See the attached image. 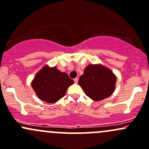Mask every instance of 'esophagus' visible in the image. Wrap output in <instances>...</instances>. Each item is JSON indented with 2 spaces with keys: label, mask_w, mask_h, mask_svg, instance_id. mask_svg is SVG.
<instances>
[{
  "label": "esophagus",
  "mask_w": 149,
  "mask_h": 149,
  "mask_svg": "<svg viewBox=\"0 0 149 149\" xmlns=\"http://www.w3.org/2000/svg\"><path fill=\"white\" fill-rule=\"evenodd\" d=\"M78 80H79V79H78L77 77H76V78H75V79H74V81L75 83H77L78 82Z\"/></svg>",
  "instance_id": "esophagus-1"
}]
</instances>
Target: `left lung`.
<instances>
[{"mask_svg": "<svg viewBox=\"0 0 149 149\" xmlns=\"http://www.w3.org/2000/svg\"><path fill=\"white\" fill-rule=\"evenodd\" d=\"M116 76L102 64L89 65L81 75L78 84L92 100L99 102L110 97L116 88Z\"/></svg>", "mask_w": 149, "mask_h": 149, "instance_id": "1", "label": "left lung"}]
</instances>
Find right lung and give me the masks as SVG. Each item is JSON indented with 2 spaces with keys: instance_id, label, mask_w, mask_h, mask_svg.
Listing matches in <instances>:
<instances>
[{
  "instance_id": "right-lung-1",
  "label": "right lung",
  "mask_w": 149,
  "mask_h": 149,
  "mask_svg": "<svg viewBox=\"0 0 149 149\" xmlns=\"http://www.w3.org/2000/svg\"><path fill=\"white\" fill-rule=\"evenodd\" d=\"M74 81L57 67L45 65L37 72L31 81V86L40 100L47 103L57 102L66 94L68 88Z\"/></svg>"
}]
</instances>
